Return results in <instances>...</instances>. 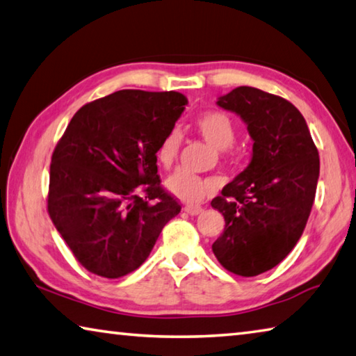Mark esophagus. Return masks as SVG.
<instances>
[{
    "label": "esophagus",
    "mask_w": 356,
    "mask_h": 356,
    "mask_svg": "<svg viewBox=\"0 0 356 356\" xmlns=\"http://www.w3.org/2000/svg\"><path fill=\"white\" fill-rule=\"evenodd\" d=\"M186 213H188L189 216H198L203 213V208L202 207H186L184 208Z\"/></svg>",
    "instance_id": "1"
}]
</instances>
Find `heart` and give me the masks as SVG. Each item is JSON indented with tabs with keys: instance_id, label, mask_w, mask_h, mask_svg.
Returning <instances> with one entry per match:
<instances>
[{
	"instance_id": "b5f03b06",
	"label": "heart",
	"mask_w": 356,
	"mask_h": 356,
	"mask_svg": "<svg viewBox=\"0 0 356 356\" xmlns=\"http://www.w3.org/2000/svg\"><path fill=\"white\" fill-rule=\"evenodd\" d=\"M194 128L209 145L217 149H227L234 140V123L232 117L220 111H204L194 120ZM181 147V136L177 129L168 131L161 140L156 158L164 168H170ZM165 188L173 197L184 203L195 204L203 202L217 189V181L213 178H202L186 170L175 172L167 178Z\"/></svg>"
}]
</instances>
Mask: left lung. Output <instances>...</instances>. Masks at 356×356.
Instances as JSON below:
<instances>
[{
  "label": "left lung",
  "instance_id": "obj_1",
  "mask_svg": "<svg viewBox=\"0 0 356 356\" xmlns=\"http://www.w3.org/2000/svg\"><path fill=\"white\" fill-rule=\"evenodd\" d=\"M216 104L242 118L253 149L250 164L211 202L225 219L213 252L227 270L254 277L282 263L300 239L316 197L319 153L288 99L241 86Z\"/></svg>",
  "mask_w": 356,
  "mask_h": 356
}]
</instances>
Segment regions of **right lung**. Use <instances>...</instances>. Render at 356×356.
Masks as SVG:
<instances>
[{
    "mask_svg": "<svg viewBox=\"0 0 356 356\" xmlns=\"http://www.w3.org/2000/svg\"><path fill=\"white\" fill-rule=\"evenodd\" d=\"M186 104L179 92L118 90L83 106L56 145L48 213L95 275L136 270L181 211L161 188L156 152Z\"/></svg>",
    "mask_w": 356,
    "mask_h": 356,
    "instance_id": "1",
    "label": "right lung"
}]
</instances>
